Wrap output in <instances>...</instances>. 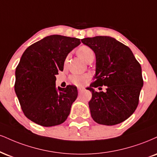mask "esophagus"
Returning a JSON list of instances; mask_svg holds the SVG:
<instances>
[{
  "instance_id": "esophagus-1",
  "label": "esophagus",
  "mask_w": 157,
  "mask_h": 157,
  "mask_svg": "<svg viewBox=\"0 0 157 157\" xmlns=\"http://www.w3.org/2000/svg\"><path fill=\"white\" fill-rule=\"evenodd\" d=\"M77 90H78L79 93H81L82 91H83V90H85V88H82V87H79V88H77Z\"/></svg>"
}]
</instances>
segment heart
Masks as SVG:
<instances>
[{
	"label": "heart",
	"mask_w": 157,
	"mask_h": 157,
	"mask_svg": "<svg viewBox=\"0 0 157 157\" xmlns=\"http://www.w3.org/2000/svg\"><path fill=\"white\" fill-rule=\"evenodd\" d=\"M77 54L86 63L94 60V52L91 48L86 45H82L77 50ZM88 75H72L69 77L71 83L77 86H82L89 80Z\"/></svg>",
	"instance_id": "heart-1"
}]
</instances>
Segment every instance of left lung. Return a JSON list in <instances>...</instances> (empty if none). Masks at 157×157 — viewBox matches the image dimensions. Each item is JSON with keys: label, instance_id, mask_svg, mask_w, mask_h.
<instances>
[{"label": "left lung", "instance_id": "8db88e82", "mask_svg": "<svg viewBox=\"0 0 157 157\" xmlns=\"http://www.w3.org/2000/svg\"><path fill=\"white\" fill-rule=\"evenodd\" d=\"M81 41L96 56L95 81L87 88L92 93L88 102L92 118L107 126L124 121L139 103L143 86L140 64L132 50L114 38L99 36ZM102 85L106 92L95 91V87Z\"/></svg>", "mask_w": 157, "mask_h": 157}]
</instances>
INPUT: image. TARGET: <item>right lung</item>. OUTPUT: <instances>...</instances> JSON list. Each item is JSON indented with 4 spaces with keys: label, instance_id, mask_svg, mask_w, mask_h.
Wrapping results in <instances>:
<instances>
[{
    "label": "right lung",
    "instance_id": "add662e5",
    "mask_svg": "<svg viewBox=\"0 0 157 157\" xmlns=\"http://www.w3.org/2000/svg\"><path fill=\"white\" fill-rule=\"evenodd\" d=\"M80 44L77 38L51 35L28 47L15 71L14 90L25 116L43 126L67 120L77 97V87H56L67 55Z\"/></svg>",
    "mask_w": 157,
    "mask_h": 157
}]
</instances>
